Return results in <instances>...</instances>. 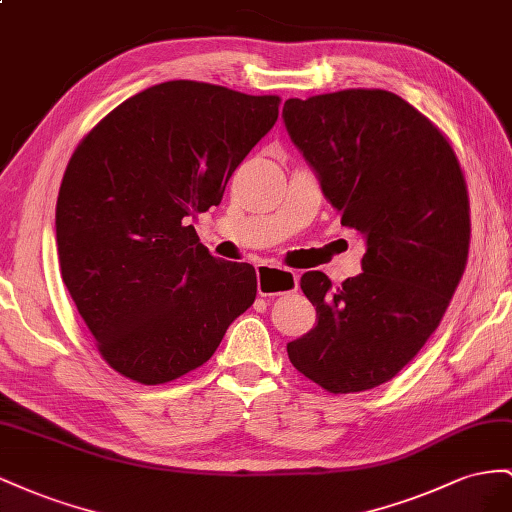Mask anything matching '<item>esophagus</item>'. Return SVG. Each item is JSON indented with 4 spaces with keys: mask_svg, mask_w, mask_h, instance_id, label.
Wrapping results in <instances>:
<instances>
[{
    "mask_svg": "<svg viewBox=\"0 0 512 512\" xmlns=\"http://www.w3.org/2000/svg\"><path fill=\"white\" fill-rule=\"evenodd\" d=\"M298 289V276L294 270L279 266L257 268V291L259 296H285Z\"/></svg>",
    "mask_w": 512,
    "mask_h": 512,
    "instance_id": "1",
    "label": "esophagus"
}]
</instances>
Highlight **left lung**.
Returning <instances> with one entry per match:
<instances>
[{"label": "left lung", "instance_id": "left-lung-1", "mask_svg": "<svg viewBox=\"0 0 512 512\" xmlns=\"http://www.w3.org/2000/svg\"><path fill=\"white\" fill-rule=\"evenodd\" d=\"M283 115L341 225L367 240L354 279L302 276L317 326L287 354L326 392L371 390L420 352L455 296L472 233L465 171L442 130L386 90L289 98Z\"/></svg>", "mask_w": 512, "mask_h": 512}]
</instances>
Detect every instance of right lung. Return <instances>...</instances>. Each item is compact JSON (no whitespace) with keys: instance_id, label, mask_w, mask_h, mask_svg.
<instances>
[{"instance_id":"add662e5","label":"right lung","mask_w":512,"mask_h":512,"mask_svg":"<svg viewBox=\"0 0 512 512\" xmlns=\"http://www.w3.org/2000/svg\"><path fill=\"white\" fill-rule=\"evenodd\" d=\"M279 105L167 81L124 100L72 152L55 210L62 279L126 379L158 386L195 371L255 302V268L212 257L188 218L221 203Z\"/></svg>"}]
</instances>
